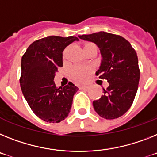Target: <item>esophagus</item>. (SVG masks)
I'll return each mask as SVG.
<instances>
[{"label":"esophagus","mask_w":157,"mask_h":157,"mask_svg":"<svg viewBox=\"0 0 157 157\" xmlns=\"http://www.w3.org/2000/svg\"><path fill=\"white\" fill-rule=\"evenodd\" d=\"M81 89H89V86H86V85H84V86H81Z\"/></svg>","instance_id":"1"}]
</instances>
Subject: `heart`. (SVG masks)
<instances>
[{"label":"heart","instance_id":"heart-1","mask_svg":"<svg viewBox=\"0 0 157 157\" xmlns=\"http://www.w3.org/2000/svg\"><path fill=\"white\" fill-rule=\"evenodd\" d=\"M86 44V45H88ZM92 68L89 66H81V65H76L72 67L70 70V76L72 80H74L76 82L85 83L89 79Z\"/></svg>","mask_w":157,"mask_h":157}]
</instances>
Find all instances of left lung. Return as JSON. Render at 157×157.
Here are the masks:
<instances>
[{
    "instance_id": "obj_1",
    "label": "left lung",
    "mask_w": 157,
    "mask_h": 157,
    "mask_svg": "<svg viewBox=\"0 0 157 157\" xmlns=\"http://www.w3.org/2000/svg\"><path fill=\"white\" fill-rule=\"evenodd\" d=\"M93 42L100 49L102 60L96 72L109 85L104 95L93 102L95 111L105 119H116L130 109L137 92L140 69L136 52L126 39L106 32L78 36Z\"/></svg>"
}]
</instances>
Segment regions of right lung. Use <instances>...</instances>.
<instances>
[{"mask_svg":"<svg viewBox=\"0 0 157 157\" xmlns=\"http://www.w3.org/2000/svg\"><path fill=\"white\" fill-rule=\"evenodd\" d=\"M76 36H49L33 42L21 58L20 84L27 103L39 118L59 123L68 117L78 88L72 82L56 88L54 77L63 66V51Z\"/></svg>","mask_w":157,"mask_h":157,"instance_id":"1","label":"right lung"}]
</instances>
